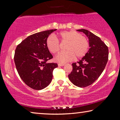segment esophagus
<instances>
[{
	"mask_svg": "<svg viewBox=\"0 0 120 120\" xmlns=\"http://www.w3.org/2000/svg\"><path fill=\"white\" fill-rule=\"evenodd\" d=\"M58 66L62 67V66H64V64H58Z\"/></svg>",
	"mask_w": 120,
	"mask_h": 120,
	"instance_id": "34e87169",
	"label": "esophagus"
}]
</instances>
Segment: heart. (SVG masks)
<instances>
[{"mask_svg":"<svg viewBox=\"0 0 120 120\" xmlns=\"http://www.w3.org/2000/svg\"><path fill=\"white\" fill-rule=\"evenodd\" d=\"M61 40L68 42L65 52L60 53L54 60L60 64H65L72 61L76 56L81 58L85 56L88 50V41L84 36L74 30L61 32L59 34ZM46 47L53 54H57L60 50L59 42L55 36L51 35L46 41Z\"/></svg>","mask_w":120,"mask_h":120,"instance_id":"obj_1","label":"heart"}]
</instances>
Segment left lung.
Wrapping results in <instances>:
<instances>
[{
  "label": "left lung",
  "mask_w": 120,
  "mask_h": 120,
  "mask_svg": "<svg viewBox=\"0 0 120 120\" xmlns=\"http://www.w3.org/2000/svg\"><path fill=\"white\" fill-rule=\"evenodd\" d=\"M77 31L88 37L89 49L78 64H72V70L68 77L75 86L85 87L92 84L103 72L108 61L109 50L101 38L92 32L85 29Z\"/></svg>",
  "instance_id": "left-lung-1"
}]
</instances>
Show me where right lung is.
<instances>
[{
    "label": "right lung",
    "instance_id": "1",
    "mask_svg": "<svg viewBox=\"0 0 120 120\" xmlns=\"http://www.w3.org/2000/svg\"><path fill=\"white\" fill-rule=\"evenodd\" d=\"M56 29L38 32L28 36L16 49L14 55L16 69L22 80L35 90H41L51 82L55 63L46 62L53 56L46 47V41Z\"/></svg>",
    "mask_w": 120,
    "mask_h": 120
}]
</instances>
